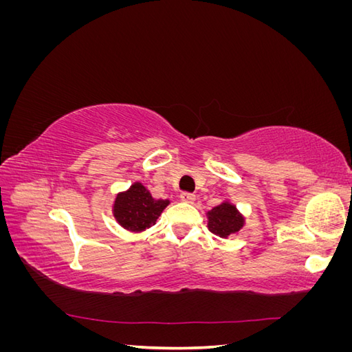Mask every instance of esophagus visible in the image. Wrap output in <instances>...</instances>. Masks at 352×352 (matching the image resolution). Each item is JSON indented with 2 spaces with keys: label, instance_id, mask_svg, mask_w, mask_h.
<instances>
[{
  "label": "esophagus",
  "instance_id": "obj_1",
  "mask_svg": "<svg viewBox=\"0 0 352 352\" xmlns=\"http://www.w3.org/2000/svg\"><path fill=\"white\" fill-rule=\"evenodd\" d=\"M180 199H182L184 202H194L195 201V195L194 194H190V192H182L180 194Z\"/></svg>",
  "mask_w": 352,
  "mask_h": 352
}]
</instances>
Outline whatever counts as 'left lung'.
Masks as SVG:
<instances>
[{
	"mask_svg": "<svg viewBox=\"0 0 352 352\" xmlns=\"http://www.w3.org/2000/svg\"><path fill=\"white\" fill-rule=\"evenodd\" d=\"M243 226V217L236 207L230 202H221L220 206L208 211V230L220 238H228Z\"/></svg>",
	"mask_w": 352,
	"mask_h": 352,
	"instance_id": "left-lung-1",
	"label": "left lung"
}]
</instances>
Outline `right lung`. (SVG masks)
Listing matches in <instances>:
<instances>
[{"label":"right lung","mask_w":352,"mask_h":352,"mask_svg":"<svg viewBox=\"0 0 352 352\" xmlns=\"http://www.w3.org/2000/svg\"><path fill=\"white\" fill-rule=\"evenodd\" d=\"M168 202V199H154L150 190L136 182L126 192L116 197L113 212L122 228L131 232H142L155 225Z\"/></svg>","instance_id":"1"}]
</instances>
